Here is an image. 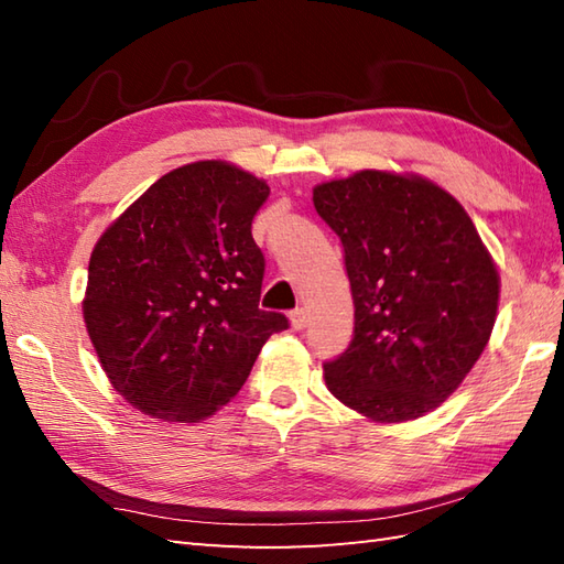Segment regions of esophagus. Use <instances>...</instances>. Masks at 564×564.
<instances>
[{
	"mask_svg": "<svg viewBox=\"0 0 564 564\" xmlns=\"http://www.w3.org/2000/svg\"><path fill=\"white\" fill-rule=\"evenodd\" d=\"M291 327H293L295 332H301V329L307 327V310H305V307L293 310V313H291Z\"/></svg>",
	"mask_w": 564,
	"mask_h": 564,
	"instance_id": "34e87169",
	"label": "esophagus"
}]
</instances>
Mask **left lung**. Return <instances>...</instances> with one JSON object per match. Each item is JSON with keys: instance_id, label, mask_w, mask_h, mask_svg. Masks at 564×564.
<instances>
[{"instance_id": "1", "label": "left lung", "mask_w": 564, "mask_h": 564, "mask_svg": "<svg viewBox=\"0 0 564 564\" xmlns=\"http://www.w3.org/2000/svg\"><path fill=\"white\" fill-rule=\"evenodd\" d=\"M313 203L341 239L356 307L327 390L373 424L434 412L497 319L499 271L470 215L429 178L382 170L317 184Z\"/></svg>"}]
</instances>
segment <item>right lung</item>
<instances>
[{
    "label": "right lung",
    "mask_w": 564,
    "mask_h": 564,
    "mask_svg": "<svg viewBox=\"0 0 564 564\" xmlns=\"http://www.w3.org/2000/svg\"><path fill=\"white\" fill-rule=\"evenodd\" d=\"M269 191L232 162H191L94 245L82 317L106 378L142 414L203 422L245 386L271 334L289 329L259 310L263 254L251 220Z\"/></svg>",
    "instance_id": "obj_1"
}]
</instances>
